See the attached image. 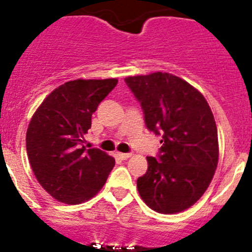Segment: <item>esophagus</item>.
<instances>
[{
	"label": "esophagus",
	"mask_w": 252,
	"mask_h": 252,
	"mask_svg": "<svg viewBox=\"0 0 252 252\" xmlns=\"http://www.w3.org/2000/svg\"><path fill=\"white\" fill-rule=\"evenodd\" d=\"M117 155H118L119 158L123 159V160H126V159L130 158L131 157V153H117Z\"/></svg>",
	"instance_id": "obj_1"
}]
</instances>
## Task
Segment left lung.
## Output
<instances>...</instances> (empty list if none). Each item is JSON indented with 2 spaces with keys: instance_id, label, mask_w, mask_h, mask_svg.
<instances>
[{
  "instance_id": "left-lung-1",
  "label": "left lung",
  "mask_w": 252,
  "mask_h": 252,
  "mask_svg": "<svg viewBox=\"0 0 252 252\" xmlns=\"http://www.w3.org/2000/svg\"><path fill=\"white\" fill-rule=\"evenodd\" d=\"M124 81L142 105L147 128L161 135L158 159L147 157V173L137 180L140 197L161 214L187 210L208 189L218 166L213 112L200 92L170 73Z\"/></svg>"
}]
</instances>
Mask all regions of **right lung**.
<instances>
[{"label":"right lung","mask_w":252,"mask_h":252,"mask_svg":"<svg viewBox=\"0 0 252 252\" xmlns=\"http://www.w3.org/2000/svg\"><path fill=\"white\" fill-rule=\"evenodd\" d=\"M118 79H76L47 95L26 134L28 160L44 190L61 203H84L97 194L114 166V158L86 149L92 114Z\"/></svg>","instance_id":"1"}]
</instances>
